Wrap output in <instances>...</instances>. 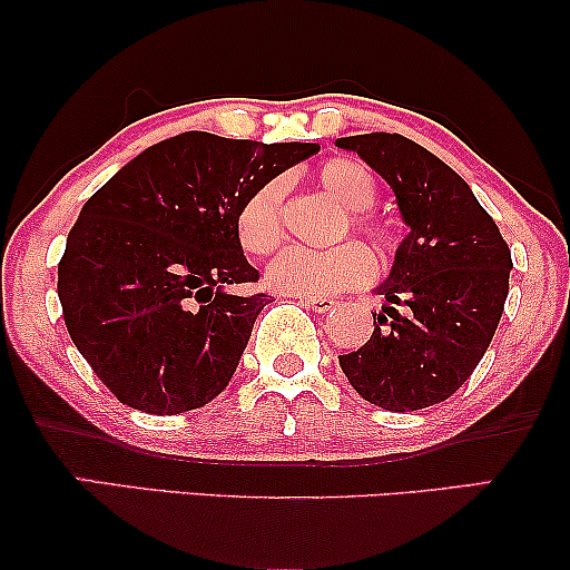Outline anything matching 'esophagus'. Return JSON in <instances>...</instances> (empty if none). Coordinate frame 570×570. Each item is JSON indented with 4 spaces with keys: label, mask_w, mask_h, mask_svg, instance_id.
Here are the masks:
<instances>
[{
    "label": "esophagus",
    "mask_w": 570,
    "mask_h": 570,
    "mask_svg": "<svg viewBox=\"0 0 570 570\" xmlns=\"http://www.w3.org/2000/svg\"><path fill=\"white\" fill-rule=\"evenodd\" d=\"M306 306L314 308L316 314H326V311L334 308V298H326V295H308Z\"/></svg>",
    "instance_id": "esophagus-1"
}]
</instances>
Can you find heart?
Wrapping results in <instances>:
<instances>
[{"instance_id":"1","label":"heart","mask_w":570,"mask_h":570,"mask_svg":"<svg viewBox=\"0 0 570 570\" xmlns=\"http://www.w3.org/2000/svg\"><path fill=\"white\" fill-rule=\"evenodd\" d=\"M318 184L347 207L353 215V228L371 240L373 246L386 252L389 230L379 220L365 215L376 202V178L363 163L353 158H332L318 168ZM285 181L269 178L259 189L240 202L236 213V238L240 248L252 256H267L283 244ZM376 272V262L368 248L357 240L332 248L293 246L269 264V285L275 291L293 295H332L347 287H361Z\"/></svg>"}]
</instances>
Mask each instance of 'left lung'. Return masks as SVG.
Listing matches in <instances>:
<instances>
[{
	"mask_svg": "<svg viewBox=\"0 0 570 570\" xmlns=\"http://www.w3.org/2000/svg\"><path fill=\"white\" fill-rule=\"evenodd\" d=\"M337 147L392 186L410 225L376 287L386 303L371 340L340 355L342 373L376 407H431L472 376L493 340L509 295V244L464 178L412 139L371 131L340 137Z\"/></svg>",
	"mask_w": 570,
	"mask_h": 570,
	"instance_id": "left-lung-1",
	"label": "left lung"
}]
</instances>
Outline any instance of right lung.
<instances>
[{
	"mask_svg": "<svg viewBox=\"0 0 570 570\" xmlns=\"http://www.w3.org/2000/svg\"><path fill=\"white\" fill-rule=\"evenodd\" d=\"M318 145L184 131L85 202L59 262L69 337L121 404L178 415L228 386L267 293L236 238L248 194Z\"/></svg>",
	"mask_w": 570,
	"mask_h": 570,
	"instance_id": "obj_1",
	"label": "right lung"
}]
</instances>
